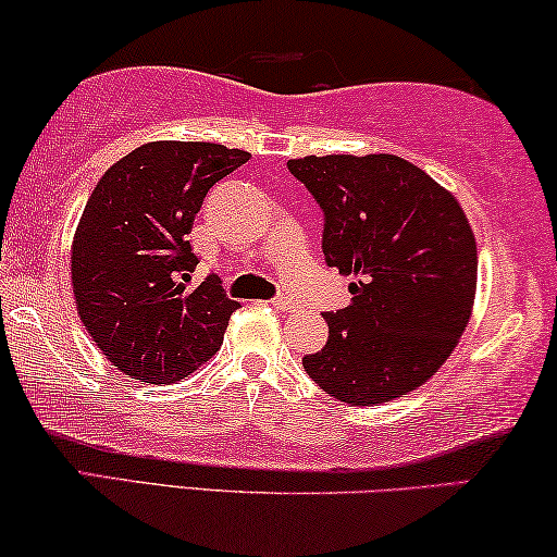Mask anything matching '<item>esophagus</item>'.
I'll return each mask as SVG.
<instances>
[{"label": "esophagus", "instance_id": "34e87169", "mask_svg": "<svg viewBox=\"0 0 557 557\" xmlns=\"http://www.w3.org/2000/svg\"><path fill=\"white\" fill-rule=\"evenodd\" d=\"M271 304H273V309H276V311H288V309H294V301L288 299V296H278V299H273Z\"/></svg>", "mask_w": 557, "mask_h": 557}]
</instances>
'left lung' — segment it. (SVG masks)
<instances>
[{
	"label": "left lung",
	"mask_w": 557,
	"mask_h": 557,
	"mask_svg": "<svg viewBox=\"0 0 557 557\" xmlns=\"http://www.w3.org/2000/svg\"><path fill=\"white\" fill-rule=\"evenodd\" d=\"M324 212L326 263L352 276V301L326 311L330 339L304 370L347 406L421 387L467 330L476 240L459 200L395 154L288 159Z\"/></svg>",
	"instance_id": "1"
}]
</instances>
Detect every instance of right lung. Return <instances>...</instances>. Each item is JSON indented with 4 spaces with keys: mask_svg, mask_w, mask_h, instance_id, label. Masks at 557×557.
<instances>
[{
    "mask_svg": "<svg viewBox=\"0 0 557 557\" xmlns=\"http://www.w3.org/2000/svg\"><path fill=\"white\" fill-rule=\"evenodd\" d=\"M248 159L223 144L149 141L98 180L73 235L71 278L83 326L124 375L177 383L223 345L240 304L218 276L189 286L187 235L208 189Z\"/></svg>",
    "mask_w": 557,
    "mask_h": 557,
    "instance_id": "1",
    "label": "right lung"
}]
</instances>
